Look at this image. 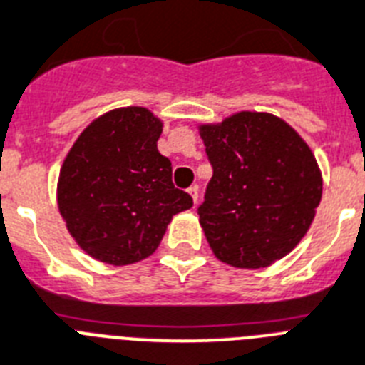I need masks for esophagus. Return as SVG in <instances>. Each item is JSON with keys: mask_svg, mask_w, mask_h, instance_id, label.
I'll list each match as a JSON object with an SVG mask.
<instances>
[{"mask_svg": "<svg viewBox=\"0 0 365 365\" xmlns=\"http://www.w3.org/2000/svg\"><path fill=\"white\" fill-rule=\"evenodd\" d=\"M188 194H190V196H192V200H194V203H197V197H200V188H197L196 185L190 186V188H188Z\"/></svg>", "mask_w": 365, "mask_h": 365, "instance_id": "1", "label": "esophagus"}]
</instances>
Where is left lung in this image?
<instances>
[{
  "instance_id": "obj_1",
  "label": "left lung",
  "mask_w": 365,
  "mask_h": 365,
  "mask_svg": "<svg viewBox=\"0 0 365 365\" xmlns=\"http://www.w3.org/2000/svg\"><path fill=\"white\" fill-rule=\"evenodd\" d=\"M200 135L212 165L197 209L209 247L241 269L275 264L307 233L322 197L311 148L269 113L241 110L201 124Z\"/></svg>"
}]
</instances>
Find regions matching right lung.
Segmentation results:
<instances>
[{"instance_id":"add662e5","label":"right lung","mask_w":365,"mask_h":365,"mask_svg":"<svg viewBox=\"0 0 365 365\" xmlns=\"http://www.w3.org/2000/svg\"><path fill=\"white\" fill-rule=\"evenodd\" d=\"M162 120L145 107L98 116L60 169L58 207L71 237L96 260L130 265L158 249L173 215L194 205L158 153Z\"/></svg>"}]
</instances>
